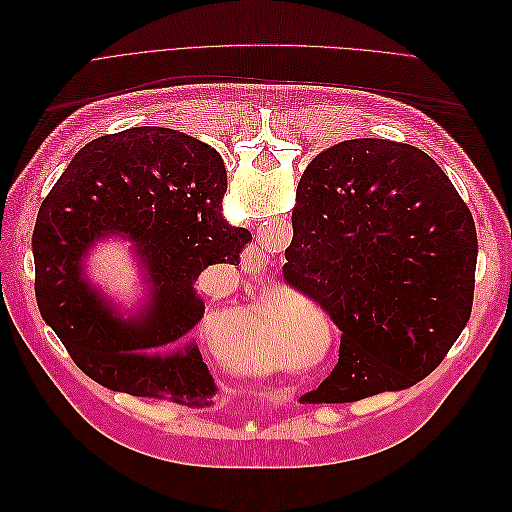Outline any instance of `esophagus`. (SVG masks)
I'll use <instances>...</instances> for the list:
<instances>
[{
  "label": "esophagus",
  "mask_w": 512,
  "mask_h": 512,
  "mask_svg": "<svg viewBox=\"0 0 512 512\" xmlns=\"http://www.w3.org/2000/svg\"><path fill=\"white\" fill-rule=\"evenodd\" d=\"M265 260H267V254L262 252L260 247H250V250L243 254V262H245L247 271H254V273L265 267Z\"/></svg>",
  "instance_id": "esophagus-1"
}]
</instances>
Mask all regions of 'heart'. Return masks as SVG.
Wrapping results in <instances>:
<instances>
[{"instance_id": "1", "label": "heart", "mask_w": 512, "mask_h": 512, "mask_svg": "<svg viewBox=\"0 0 512 512\" xmlns=\"http://www.w3.org/2000/svg\"><path fill=\"white\" fill-rule=\"evenodd\" d=\"M243 346L250 348V359L258 369H277L282 365V333L273 329L265 312L256 305L243 314Z\"/></svg>"}]
</instances>
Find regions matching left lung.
<instances>
[{"label":"left lung","instance_id":"1","mask_svg":"<svg viewBox=\"0 0 512 512\" xmlns=\"http://www.w3.org/2000/svg\"><path fill=\"white\" fill-rule=\"evenodd\" d=\"M476 256L468 205L421 149L354 138L318 153L297 188L284 280L342 344L301 399L346 404L427 378L470 320Z\"/></svg>","mask_w":512,"mask_h":512}]
</instances>
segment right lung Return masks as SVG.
<instances>
[{
    "instance_id": "add662e5",
    "label": "right lung",
    "mask_w": 512,
    "mask_h": 512,
    "mask_svg": "<svg viewBox=\"0 0 512 512\" xmlns=\"http://www.w3.org/2000/svg\"><path fill=\"white\" fill-rule=\"evenodd\" d=\"M220 153L177 130L143 126L100 136L61 173L40 207L32 250L42 320L91 380L117 393L209 406L215 382L198 346L194 284L211 265H239L250 230L222 218ZM124 232L150 284V303L121 319L88 286L82 258L100 236Z\"/></svg>"
}]
</instances>
